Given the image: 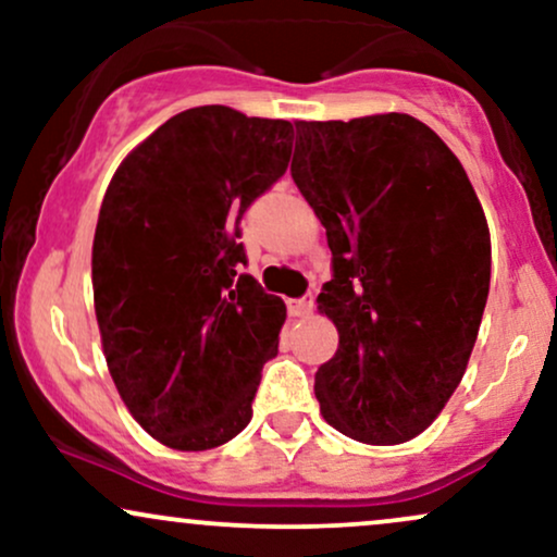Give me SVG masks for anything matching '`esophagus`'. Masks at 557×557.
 Here are the masks:
<instances>
[{"label": "esophagus", "instance_id": "esophagus-1", "mask_svg": "<svg viewBox=\"0 0 557 557\" xmlns=\"http://www.w3.org/2000/svg\"><path fill=\"white\" fill-rule=\"evenodd\" d=\"M287 311H290V317H309L314 311V296L287 300Z\"/></svg>", "mask_w": 557, "mask_h": 557}]
</instances>
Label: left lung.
<instances>
[{"instance_id": "left-lung-1", "label": "left lung", "mask_w": 557, "mask_h": 557, "mask_svg": "<svg viewBox=\"0 0 557 557\" xmlns=\"http://www.w3.org/2000/svg\"><path fill=\"white\" fill-rule=\"evenodd\" d=\"M290 175L332 251L317 298L337 327L314 393L367 445L421 434L474 350L490 293V227L463 164L411 114L296 123Z\"/></svg>"}]
</instances>
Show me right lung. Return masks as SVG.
<instances>
[{
  "label": "right lung",
  "mask_w": 557,
  "mask_h": 557,
  "mask_svg": "<svg viewBox=\"0 0 557 557\" xmlns=\"http://www.w3.org/2000/svg\"><path fill=\"white\" fill-rule=\"evenodd\" d=\"M287 120L194 107L120 162L96 222L94 309L131 417L172 450H212L251 421L285 304L246 264L240 216L285 175Z\"/></svg>",
  "instance_id": "1"
}]
</instances>
